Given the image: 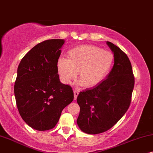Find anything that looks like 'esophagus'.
Returning <instances> with one entry per match:
<instances>
[{
  "label": "esophagus",
  "instance_id": "obj_1",
  "mask_svg": "<svg viewBox=\"0 0 153 153\" xmlns=\"http://www.w3.org/2000/svg\"><path fill=\"white\" fill-rule=\"evenodd\" d=\"M73 93H74V100H76L77 97H78V96L79 94V92L78 91L74 90V91H73Z\"/></svg>",
  "mask_w": 153,
  "mask_h": 153
}]
</instances>
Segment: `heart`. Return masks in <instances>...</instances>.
<instances>
[{
    "instance_id": "1",
    "label": "heart",
    "mask_w": 153,
    "mask_h": 153,
    "mask_svg": "<svg viewBox=\"0 0 153 153\" xmlns=\"http://www.w3.org/2000/svg\"><path fill=\"white\" fill-rule=\"evenodd\" d=\"M113 53L95 45H85L71 49L68 59L61 57L56 67L63 82L70 83L77 77L85 87L97 86L107 76L113 66Z\"/></svg>"
}]
</instances>
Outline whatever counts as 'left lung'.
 Masks as SVG:
<instances>
[{"mask_svg":"<svg viewBox=\"0 0 153 153\" xmlns=\"http://www.w3.org/2000/svg\"><path fill=\"white\" fill-rule=\"evenodd\" d=\"M106 44L115 56L113 68L105 80L81 91L77 98L80 108L77 123L81 131L89 134L106 131L123 117L129 107L134 87L127 54L112 42Z\"/></svg>","mask_w":153,"mask_h":153,"instance_id":"left-lung-1","label":"left lung"}]
</instances>
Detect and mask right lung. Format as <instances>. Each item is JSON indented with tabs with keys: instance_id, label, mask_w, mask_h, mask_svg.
Returning a JSON list of instances; mask_svg holds the SVG:
<instances>
[{
	"instance_id": "right-lung-1",
	"label": "right lung",
	"mask_w": 153,
	"mask_h": 153,
	"mask_svg": "<svg viewBox=\"0 0 153 153\" xmlns=\"http://www.w3.org/2000/svg\"><path fill=\"white\" fill-rule=\"evenodd\" d=\"M64 42L52 39L38 43L18 66L15 83L18 111L24 121L38 131L55 127L63 109L73 100L72 88L60 82L56 67Z\"/></svg>"
}]
</instances>
